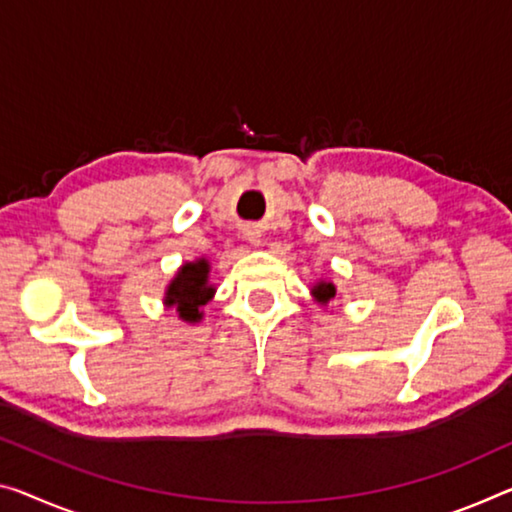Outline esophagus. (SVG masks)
Wrapping results in <instances>:
<instances>
[{
	"label": "esophagus",
	"instance_id": "34e87169",
	"mask_svg": "<svg viewBox=\"0 0 512 512\" xmlns=\"http://www.w3.org/2000/svg\"><path fill=\"white\" fill-rule=\"evenodd\" d=\"M247 240L251 242V245H254V247H258V245H261V231H258V229H254V226H249V229H247Z\"/></svg>",
	"mask_w": 512,
	"mask_h": 512
}]
</instances>
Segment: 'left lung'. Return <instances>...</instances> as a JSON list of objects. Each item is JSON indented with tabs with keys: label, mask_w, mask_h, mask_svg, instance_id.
<instances>
[{
	"label": "left lung",
	"mask_w": 512,
	"mask_h": 512,
	"mask_svg": "<svg viewBox=\"0 0 512 512\" xmlns=\"http://www.w3.org/2000/svg\"><path fill=\"white\" fill-rule=\"evenodd\" d=\"M336 283L334 281H327V279H320V281H316L311 286V295H313V300H316L320 306H327L329 302L334 300L336 297Z\"/></svg>",
	"instance_id": "1"
}]
</instances>
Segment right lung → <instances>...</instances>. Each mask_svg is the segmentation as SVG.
I'll use <instances>...</instances> for the list:
<instances>
[{
  "instance_id": "add662e5",
  "label": "right lung",
  "mask_w": 512,
  "mask_h": 512,
  "mask_svg": "<svg viewBox=\"0 0 512 512\" xmlns=\"http://www.w3.org/2000/svg\"><path fill=\"white\" fill-rule=\"evenodd\" d=\"M215 293L217 288L210 283V263L201 256L178 267L174 279L164 288L162 304L167 309H176L178 318L187 325H196L203 320V306Z\"/></svg>"
}]
</instances>
